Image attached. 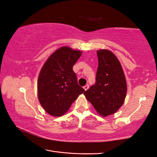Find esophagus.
Wrapping results in <instances>:
<instances>
[{"instance_id":"esophagus-1","label":"esophagus","mask_w":157,"mask_h":157,"mask_svg":"<svg viewBox=\"0 0 157 157\" xmlns=\"http://www.w3.org/2000/svg\"><path fill=\"white\" fill-rule=\"evenodd\" d=\"M88 88H89V85H88V84H86V86H83V89H84L86 91L87 90H88Z\"/></svg>"}]
</instances>
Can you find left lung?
Listing matches in <instances>:
<instances>
[{"label":"left lung","instance_id":"obj_1","mask_svg":"<svg viewBox=\"0 0 157 157\" xmlns=\"http://www.w3.org/2000/svg\"><path fill=\"white\" fill-rule=\"evenodd\" d=\"M98 67L96 83L83 93L102 116L114 114L122 106L126 94V82L120 61L110 51L97 52Z\"/></svg>","mask_w":157,"mask_h":157}]
</instances>
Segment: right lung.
<instances>
[{
  "label": "right lung",
  "instance_id": "add662e5",
  "mask_svg": "<svg viewBox=\"0 0 157 157\" xmlns=\"http://www.w3.org/2000/svg\"><path fill=\"white\" fill-rule=\"evenodd\" d=\"M82 52L68 47H61L46 61L39 75L38 98L50 115L64 114L79 94L85 92L79 86L73 66Z\"/></svg>",
  "mask_w": 157,
  "mask_h": 157
}]
</instances>
